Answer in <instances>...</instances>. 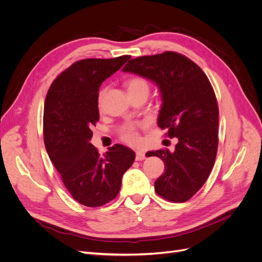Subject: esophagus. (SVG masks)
I'll list each match as a JSON object with an SVG mask.
<instances>
[{
  "mask_svg": "<svg viewBox=\"0 0 262 262\" xmlns=\"http://www.w3.org/2000/svg\"><path fill=\"white\" fill-rule=\"evenodd\" d=\"M145 158V154L143 152H141V150H138L136 153V161H143Z\"/></svg>",
  "mask_w": 262,
  "mask_h": 262,
  "instance_id": "esophagus-1",
  "label": "esophagus"
}]
</instances>
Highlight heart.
<instances>
[{
    "instance_id": "b5f03b06",
    "label": "heart",
    "mask_w": 262,
    "mask_h": 262,
    "mask_svg": "<svg viewBox=\"0 0 262 262\" xmlns=\"http://www.w3.org/2000/svg\"><path fill=\"white\" fill-rule=\"evenodd\" d=\"M129 90H147L148 91V84L144 78L134 77L129 82ZM102 94H104V92H100L99 101L101 100ZM121 139L130 145H138L140 144V141H141L138 130L136 126L133 125L126 126V128L123 130V132L121 133Z\"/></svg>"
}]
</instances>
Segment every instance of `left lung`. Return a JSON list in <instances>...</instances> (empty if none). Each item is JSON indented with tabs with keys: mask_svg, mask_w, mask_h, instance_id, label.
Instances as JSON below:
<instances>
[{
	"mask_svg": "<svg viewBox=\"0 0 262 262\" xmlns=\"http://www.w3.org/2000/svg\"><path fill=\"white\" fill-rule=\"evenodd\" d=\"M122 71L154 82L161 92L157 124L178 143L173 152L158 149L146 156L165 164L154 184L156 193L186 202L207 181L217 152L219 106L209 78L193 61L172 51L132 59Z\"/></svg>",
	"mask_w": 262,
	"mask_h": 262,
	"instance_id": "obj_1",
	"label": "left lung"
}]
</instances>
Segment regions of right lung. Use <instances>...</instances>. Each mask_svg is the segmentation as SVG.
Instances as JSON below:
<instances>
[{
  "mask_svg": "<svg viewBox=\"0 0 262 262\" xmlns=\"http://www.w3.org/2000/svg\"><path fill=\"white\" fill-rule=\"evenodd\" d=\"M129 59L130 55H121L77 61L55 78L47 94L46 149L71 195L86 207L114 200L123 173L136 158L131 148L121 144L101 156L90 142L92 128L99 120V87Z\"/></svg>",
  "mask_w": 262,
  "mask_h": 262,
  "instance_id": "1",
  "label": "right lung"
}]
</instances>
